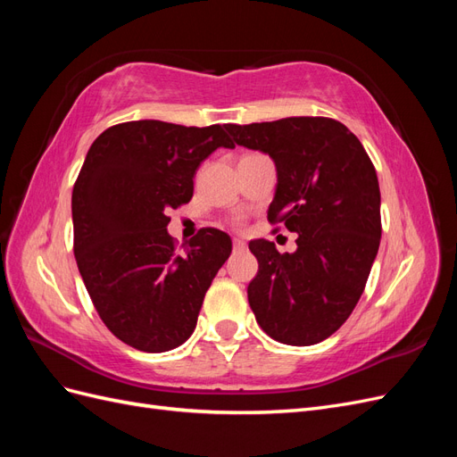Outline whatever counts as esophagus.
<instances>
[{
    "mask_svg": "<svg viewBox=\"0 0 457 457\" xmlns=\"http://www.w3.org/2000/svg\"><path fill=\"white\" fill-rule=\"evenodd\" d=\"M232 247H234V252H244L245 250V242L244 240H234Z\"/></svg>",
    "mask_w": 457,
    "mask_h": 457,
    "instance_id": "34e87169",
    "label": "esophagus"
}]
</instances>
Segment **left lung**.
Instances as JSON below:
<instances>
[{"instance_id": "left-lung-1", "label": "left lung", "mask_w": 457, "mask_h": 457, "mask_svg": "<svg viewBox=\"0 0 457 457\" xmlns=\"http://www.w3.org/2000/svg\"><path fill=\"white\" fill-rule=\"evenodd\" d=\"M237 145L276 165L269 220L297 234V250L253 240L257 276L247 301L272 339L307 347L337 331L361 299L381 240V195L362 143L331 118H284L237 126Z\"/></svg>"}]
</instances>
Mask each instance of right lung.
<instances>
[{
	"instance_id": "right-lung-1",
	"label": "right lung",
	"mask_w": 457,
	"mask_h": 457,
	"mask_svg": "<svg viewBox=\"0 0 457 457\" xmlns=\"http://www.w3.org/2000/svg\"><path fill=\"white\" fill-rule=\"evenodd\" d=\"M234 148L223 126L160 120L108 128L91 145L72 190L74 255L101 320L129 347L165 353L196 328L207 287L232 252L230 237L202 228L185 252L168 232L188 204L200 163Z\"/></svg>"
}]
</instances>
